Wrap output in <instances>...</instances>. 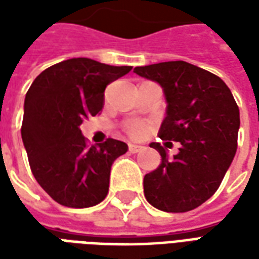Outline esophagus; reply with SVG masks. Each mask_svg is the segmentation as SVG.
Instances as JSON below:
<instances>
[{"instance_id":"esophagus-1","label":"esophagus","mask_w":259,"mask_h":259,"mask_svg":"<svg viewBox=\"0 0 259 259\" xmlns=\"http://www.w3.org/2000/svg\"><path fill=\"white\" fill-rule=\"evenodd\" d=\"M141 150H143V146H139V144H132V143L129 144V151L133 152V154L141 151Z\"/></svg>"}]
</instances>
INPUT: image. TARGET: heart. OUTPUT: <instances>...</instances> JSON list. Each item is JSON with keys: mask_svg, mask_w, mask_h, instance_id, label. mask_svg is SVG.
<instances>
[{"mask_svg": "<svg viewBox=\"0 0 259 259\" xmlns=\"http://www.w3.org/2000/svg\"><path fill=\"white\" fill-rule=\"evenodd\" d=\"M129 133L133 137H140L144 133V126L140 123H133L132 126H129Z\"/></svg>", "mask_w": 259, "mask_h": 259, "instance_id": "b5f03b06", "label": "heart"}]
</instances>
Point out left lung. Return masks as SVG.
Instances as JSON below:
<instances>
[{
	"instance_id": "1",
	"label": "left lung",
	"mask_w": 259,
	"mask_h": 259,
	"mask_svg": "<svg viewBox=\"0 0 259 259\" xmlns=\"http://www.w3.org/2000/svg\"><path fill=\"white\" fill-rule=\"evenodd\" d=\"M135 73L161 85L166 116L159 137L180 143L174 158L150 144L162 161L144 176V195L161 211H191L213 195L233 161L239 107L221 77L185 61L137 66Z\"/></svg>"
}]
</instances>
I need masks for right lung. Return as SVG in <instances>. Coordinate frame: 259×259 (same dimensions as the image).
I'll list each match as a JSON object with an SVG mask.
<instances>
[{
  "instance_id": "1",
  "label": "right lung",
  "mask_w": 259,
  "mask_h": 259,
  "mask_svg": "<svg viewBox=\"0 0 259 259\" xmlns=\"http://www.w3.org/2000/svg\"><path fill=\"white\" fill-rule=\"evenodd\" d=\"M130 70L72 58L50 66L31 83L22 140L37 183L61 205L87 208L107 197L111 166L129 147L108 139L89 148L80 124L101 111L105 87Z\"/></svg>"
}]
</instances>
